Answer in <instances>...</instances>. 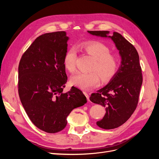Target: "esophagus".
Returning <instances> with one entry per match:
<instances>
[{"mask_svg":"<svg viewBox=\"0 0 159 159\" xmlns=\"http://www.w3.org/2000/svg\"><path fill=\"white\" fill-rule=\"evenodd\" d=\"M84 93L85 94V97L87 98V99L88 100V101H89V94L86 92V91H84Z\"/></svg>","mask_w":159,"mask_h":159,"instance_id":"esophagus-1","label":"esophagus"}]
</instances>
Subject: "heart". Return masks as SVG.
Listing matches in <instances>:
<instances>
[{
    "instance_id": "heart-1",
    "label": "heart",
    "mask_w": 159,
    "mask_h": 159,
    "mask_svg": "<svg viewBox=\"0 0 159 159\" xmlns=\"http://www.w3.org/2000/svg\"><path fill=\"white\" fill-rule=\"evenodd\" d=\"M83 49L86 54L94 59L89 73L76 74L71 77V83L82 89L88 90L98 85L101 77L103 81H109L116 74L119 61L116 56L111 54L109 47L99 42H91L85 44ZM77 50L71 47L66 52L64 65L67 70L74 72L75 70Z\"/></svg>"
}]
</instances>
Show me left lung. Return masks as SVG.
I'll use <instances>...</instances> for the list:
<instances>
[{"label": "left lung", "mask_w": 159, "mask_h": 159, "mask_svg": "<svg viewBox=\"0 0 159 159\" xmlns=\"http://www.w3.org/2000/svg\"><path fill=\"white\" fill-rule=\"evenodd\" d=\"M92 35L109 37L115 44L121 57V65L110 82L97 92L91 95L89 99L105 107L103 118L96 123L104 129H112L122 125L136 109L143 83L141 67L135 48L122 35L108 31H88Z\"/></svg>", "instance_id": "8db88e82"}]
</instances>
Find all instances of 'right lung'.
Instances as JSON below:
<instances>
[{
  "mask_svg": "<svg viewBox=\"0 0 159 159\" xmlns=\"http://www.w3.org/2000/svg\"><path fill=\"white\" fill-rule=\"evenodd\" d=\"M69 38L64 31L38 36L24 53L18 65V95L25 111L38 129L49 133L63 130L74 109L86 102L72 86L62 93L68 77L64 65Z\"/></svg>",
  "mask_w": 159,
  "mask_h": 159,
  "instance_id": "right-lung-1",
  "label": "right lung"
}]
</instances>
